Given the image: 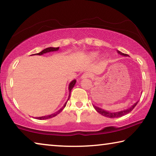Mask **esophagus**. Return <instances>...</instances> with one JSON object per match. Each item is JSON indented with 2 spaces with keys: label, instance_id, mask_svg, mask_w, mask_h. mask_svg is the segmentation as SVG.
<instances>
[{
  "label": "esophagus",
  "instance_id": "obj_1",
  "mask_svg": "<svg viewBox=\"0 0 156 156\" xmlns=\"http://www.w3.org/2000/svg\"><path fill=\"white\" fill-rule=\"evenodd\" d=\"M90 77H91L90 73H88V72H85V73H84L83 75H82L81 78L82 79H86V78H89Z\"/></svg>",
  "mask_w": 156,
  "mask_h": 156
}]
</instances>
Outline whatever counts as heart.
I'll use <instances>...</instances> for the list:
<instances>
[{"mask_svg":"<svg viewBox=\"0 0 156 156\" xmlns=\"http://www.w3.org/2000/svg\"><path fill=\"white\" fill-rule=\"evenodd\" d=\"M97 56H98L97 52H91L89 54L88 57H89V58H90L91 60H94L95 58H96Z\"/></svg>","mask_w":156,"mask_h":156,"instance_id":"b5f03b06","label":"heart"}]
</instances>
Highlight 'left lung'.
<instances>
[{"label":"left lung","mask_w":156,"mask_h":156,"mask_svg":"<svg viewBox=\"0 0 156 156\" xmlns=\"http://www.w3.org/2000/svg\"><path fill=\"white\" fill-rule=\"evenodd\" d=\"M118 54H120V55H122V56H129V55L127 54H123V53H122L120 51H117ZM139 101H137L136 103H134L133 105H132L131 107H130L129 108H127V109H124V110H122V111H119V112H109V111H106L105 109H101V108H100L98 107H96L95 106V105H93V107H94V109H96L98 112L99 113H100V114L105 116V117H108V118H119V117H121V116H123L125 115L126 114H127V113H129V112H131L132 110H133L134 109V107H135L136 106V105L138 104V102Z\"/></svg>","instance_id":"obj_1"}]
</instances>
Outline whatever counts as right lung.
I'll list each match as a JSON object with an SVG mask.
<instances>
[{"label":"right lung","mask_w":156,"mask_h":156,"mask_svg":"<svg viewBox=\"0 0 156 156\" xmlns=\"http://www.w3.org/2000/svg\"><path fill=\"white\" fill-rule=\"evenodd\" d=\"M59 49V47H48V48H46L43 49V51H41L40 53H38V54H35L34 55H39V56H41V55H43L44 54H46V53H49V52H51V51H58V50ZM34 55V54H33ZM76 83V80H73L71 83H69V97H68V99L67 100V102H65V105H63V107L61 108V109H60L58 112H56V113H52V114L51 115H44V116H41V117H36V119L38 120H46V119H49V118H53L54 117V116L57 115L58 113H60V112H62V109H64V108L65 107L66 105H67V102L69 100V99L70 98V94H71V91H72V89H73V87H74L75 84Z\"/></svg>","instance_id":"obj_1"}]
</instances>
